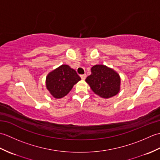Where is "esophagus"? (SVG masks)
Returning <instances> with one entry per match:
<instances>
[{
	"instance_id": "obj_1",
	"label": "esophagus",
	"mask_w": 160,
	"mask_h": 160,
	"mask_svg": "<svg viewBox=\"0 0 160 160\" xmlns=\"http://www.w3.org/2000/svg\"><path fill=\"white\" fill-rule=\"evenodd\" d=\"M80 77H81V78H82V80H85V78H86V77H87V76L85 74H84V75H81L80 76Z\"/></svg>"
}]
</instances>
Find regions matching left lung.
Instances as JSON below:
<instances>
[{"label": "left lung", "mask_w": 160, "mask_h": 160, "mask_svg": "<svg viewBox=\"0 0 160 160\" xmlns=\"http://www.w3.org/2000/svg\"><path fill=\"white\" fill-rule=\"evenodd\" d=\"M91 74L85 81L96 95L109 98L117 95L120 90V77L113 69L102 64L91 67Z\"/></svg>", "instance_id": "left-lung-1"}]
</instances>
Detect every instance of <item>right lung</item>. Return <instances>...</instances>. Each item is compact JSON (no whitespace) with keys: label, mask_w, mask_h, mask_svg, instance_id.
<instances>
[{"label":"right lung","mask_w":160,"mask_h":160,"mask_svg":"<svg viewBox=\"0 0 160 160\" xmlns=\"http://www.w3.org/2000/svg\"><path fill=\"white\" fill-rule=\"evenodd\" d=\"M80 80L76 71L69 65L62 64L47 75L46 87L53 98L60 99L67 96Z\"/></svg>","instance_id":"right-lung-1"}]
</instances>
